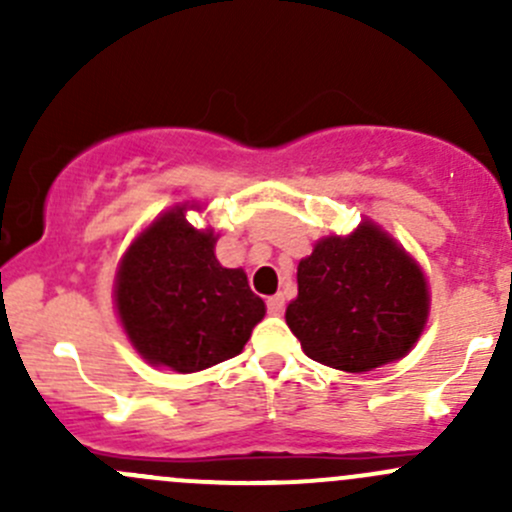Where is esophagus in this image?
Returning a JSON list of instances; mask_svg holds the SVG:
<instances>
[{"instance_id": "obj_1", "label": "esophagus", "mask_w": 512, "mask_h": 512, "mask_svg": "<svg viewBox=\"0 0 512 512\" xmlns=\"http://www.w3.org/2000/svg\"><path fill=\"white\" fill-rule=\"evenodd\" d=\"M282 309H285V294H272V297L267 299V312L282 314Z\"/></svg>"}]
</instances>
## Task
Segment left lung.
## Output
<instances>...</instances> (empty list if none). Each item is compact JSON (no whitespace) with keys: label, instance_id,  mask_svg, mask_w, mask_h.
<instances>
[{"label":"left lung","instance_id":"8db88e82","mask_svg":"<svg viewBox=\"0 0 512 512\" xmlns=\"http://www.w3.org/2000/svg\"><path fill=\"white\" fill-rule=\"evenodd\" d=\"M428 304L414 257L366 220L347 237H322L299 262L285 319L309 359L361 374L411 352Z\"/></svg>","mask_w":512,"mask_h":512}]
</instances>
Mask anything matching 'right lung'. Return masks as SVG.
Listing matches in <instances>:
<instances>
[{
	"label": "right lung",
	"mask_w": 512,
	"mask_h": 512,
	"mask_svg": "<svg viewBox=\"0 0 512 512\" xmlns=\"http://www.w3.org/2000/svg\"><path fill=\"white\" fill-rule=\"evenodd\" d=\"M175 205L133 240L118 265V317L136 352L156 366L193 374L242 352L265 302L242 270L215 257L218 235L195 230Z\"/></svg>",
	"instance_id": "add662e5"
}]
</instances>
